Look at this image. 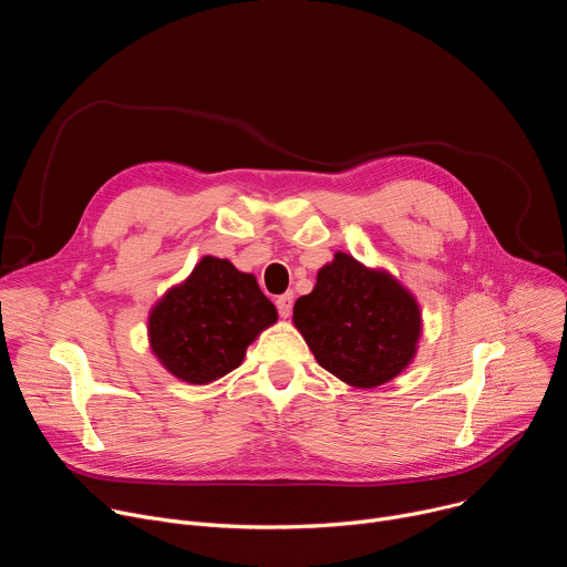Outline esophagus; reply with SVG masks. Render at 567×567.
Masks as SVG:
<instances>
[{
	"instance_id": "esophagus-1",
	"label": "esophagus",
	"mask_w": 567,
	"mask_h": 567,
	"mask_svg": "<svg viewBox=\"0 0 567 567\" xmlns=\"http://www.w3.org/2000/svg\"><path fill=\"white\" fill-rule=\"evenodd\" d=\"M291 305H293V293H291V291H287V293H282V296L276 298V307H278V313H280L282 318H289V316H291Z\"/></svg>"
}]
</instances>
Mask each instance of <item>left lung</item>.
Instances as JSON below:
<instances>
[{"mask_svg": "<svg viewBox=\"0 0 567 567\" xmlns=\"http://www.w3.org/2000/svg\"><path fill=\"white\" fill-rule=\"evenodd\" d=\"M293 326L328 372L354 388H377L413 361L422 313L390 274L337 254L318 271L313 291L296 300Z\"/></svg>", "mask_w": 567, "mask_h": 567, "instance_id": "8db88e82", "label": "left lung"}]
</instances>
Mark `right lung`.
Segmentation results:
<instances>
[{"instance_id": "right-lung-1", "label": "right lung", "mask_w": 567, "mask_h": 567, "mask_svg": "<svg viewBox=\"0 0 567 567\" xmlns=\"http://www.w3.org/2000/svg\"><path fill=\"white\" fill-rule=\"evenodd\" d=\"M276 320L278 311L256 276L206 256L186 282L152 307L147 334L161 365L186 383L202 385L235 370Z\"/></svg>"}]
</instances>
